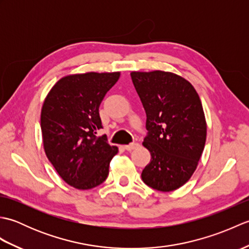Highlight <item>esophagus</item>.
<instances>
[{"label": "esophagus", "instance_id": "esophagus-1", "mask_svg": "<svg viewBox=\"0 0 249 249\" xmlns=\"http://www.w3.org/2000/svg\"><path fill=\"white\" fill-rule=\"evenodd\" d=\"M138 146H139V143H130L128 145H125L124 147H125L126 151H133V150L137 149Z\"/></svg>", "mask_w": 249, "mask_h": 249}]
</instances>
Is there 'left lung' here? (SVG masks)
<instances>
[{"label":"left lung","instance_id":"8db88e82","mask_svg":"<svg viewBox=\"0 0 249 249\" xmlns=\"http://www.w3.org/2000/svg\"><path fill=\"white\" fill-rule=\"evenodd\" d=\"M131 80L146 113L149 133L143 146L151 161L141 173L147 186L176 190L192 178L205 145L202 104L192 83L177 73L131 71Z\"/></svg>","mask_w":249,"mask_h":249}]
</instances>
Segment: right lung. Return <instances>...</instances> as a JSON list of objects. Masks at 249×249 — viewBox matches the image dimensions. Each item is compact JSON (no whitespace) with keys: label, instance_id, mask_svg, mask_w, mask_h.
I'll return each mask as SVG.
<instances>
[{"label":"right lung","instance_id":"1","mask_svg":"<svg viewBox=\"0 0 249 249\" xmlns=\"http://www.w3.org/2000/svg\"><path fill=\"white\" fill-rule=\"evenodd\" d=\"M115 72H86L61 78L49 91L41 108L40 127L44 150L64 181L87 190L102 184L118 146L103 128L99 105L120 78Z\"/></svg>","mask_w":249,"mask_h":249}]
</instances>
